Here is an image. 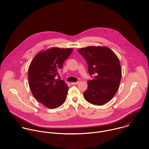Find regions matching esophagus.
Listing matches in <instances>:
<instances>
[{"label": "esophagus", "instance_id": "obj_1", "mask_svg": "<svg viewBox=\"0 0 149 149\" xmlns=\"http://www.w3.org/2000/svg\"><path fill=\"white\" fill-rule=\"evenodd\" d=\"M79 84V82H73V83H71V84L73 85V86H74V85H77Z\"/></svg>", "mask_w": 149, "mask_h": 149}]
</instances>
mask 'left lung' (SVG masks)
<instances>
[{
    "label": "left lung",
    "instance_id": "left-lung-1",
    "mask_svg": "<svg viewBox=\"0 0 149 149\" xmlns=\"http://www.w3.org/2000/svg\"><path fill=\"white\" fill-rule=\"evenodd\" d=\"M88 63L93 80L88 81L84 97L89 103L102 105L110 101L117 91L121 68L116 55L107 47L90 46L78 50Z\"/></svg>",
    "mask_w": 149,
    "mask_h": 149
}]
</instances>
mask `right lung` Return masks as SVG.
Instances as JSON below:
<instances>
[{
    "label": "right lung",
    "mask_w": 149,
    "mask_h": 149,
    "mask_svg": "<svg viewBox=\"0 0 149 149\" xmlns=\"http://www.w3.org/2000/svg\"><path fill=\"white\" fill-rule=\"evenodd\" d=\"M72 49L52 48L38 54L28 69V81L34 97L46 107L55 109L66 100L68 86L55 79Z\"/></svg>",
    "instance_id": "1"
}]
</instances>
